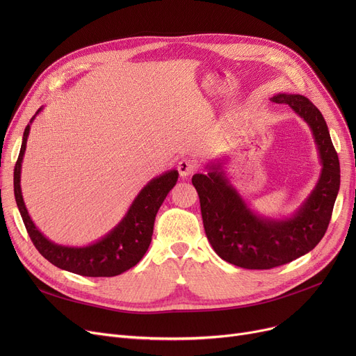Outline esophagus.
I'll return each instance as SVG.
<instances>
[{
    "mask_svg": "<svg viewBox=\"0 0 356 356\" xmlns=\"http://www.w3.org/2000/svg\"><path fill=\"white\" fill-rule=\"evenodd\" d=\"M199 167V163L195 159H183L177 164V170L181 177H188L192 176Z\"/></svg>",
    "mask_w": 356,
    "mask_h": 356,
    "instance_id": "esophagus-1",
    "label": "esophagus"
}]
</instances>
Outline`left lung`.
<instances>
[{"mask_svg":"<svg viewBox=\"0 0 356 356\" xmlns=\"http://www.w3.org/2000/svg\"><path fill=\"white\" fill-rule=\"evenodd\" d=\"M271 101L287 104L310 127L319 152L321 176L300 208L283 219L255 213L231 184L219 161L207 165L208 175L192 177L212 248L227 263L248 270H270L291 263L319 244L341 184L338 153L321 111L306 97L294 93H277Z\"/></svg>","mask_w":356,"mask_h":356,"instance_id":"1","label":"left lung"}]
</instances>
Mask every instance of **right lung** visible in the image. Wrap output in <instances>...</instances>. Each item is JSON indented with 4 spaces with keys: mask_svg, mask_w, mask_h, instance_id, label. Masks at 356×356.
<instances>
[{
    "mask_svg": "<svg viewBox=\"0 0 356 356\" xmlns=\"http://www.w3.org/2000/svg\"><path fill=\"white\" fill-rule=\"evenodd\" d=\"M35 112L24 129L20 154L14 167V196L26 229L37 248L56 267L85 277H114L134 267L147 252L153 236L156 215L179 177L177 170L165 172L149 180L131 203L118 225L93 244L85 247H67L47 239L31 220L22 195V163L26 153L30 125L42 111Z\"/></svg>",
    "mask_w": 356,
    "mask_h": 356,
    "instance_id": "obj_1",
    "label": "right lung"
}]
</instances>
